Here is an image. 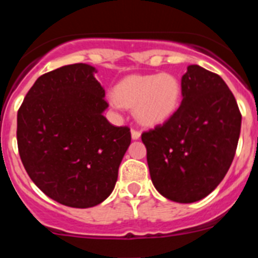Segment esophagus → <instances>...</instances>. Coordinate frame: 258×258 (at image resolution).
<instances>
[{
  "instance_id": "1",
  "label": "esophagus",
  "mask_w": 258,
  "mask_h": 258,
  "mask_svg": "<svg viewBox=\"0 0 258 258\" xmlns=\"http://www.w3.org/2000/svg\"><path fill=\"white\" fill-rule=\"evenodd\" d=\"M132 138H133V140H140V138H141V133H140V132L132 129Z\"/></svg>"
}]
</instances>
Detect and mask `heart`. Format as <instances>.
<instances>
[{
    "instance_id": "b5f03b06",
    "label": "heart",
    "mask_w": 258,
    "mask_h": 258,
    "mask_svg": "<svg viewBox=\"0 0 258 258\" xmlns=\"http://www.w3.org/2000/svg\"><path fill=\"white\" fill-rule=\"evenodd\" d=\"M182 89L170 74L133 75L117 84L111 104L134 108V117L145 126L168 121L178 109Z\"/></svg>"
}]
</instances>
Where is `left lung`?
I'll use <instances>...</instances> for the list:
<instances>
[{"instance_id":"obj_1","label":"left lung","mask_w":258,"mask_h":258,"mask_svg":"<svg viewBox=\"0 0 258 258\" xmlns=\"http://www.w3.org/2000/svg\"><path fill=\"white\" fill-rule=\"evenodd\" d=\"M177 112L142 134L155 188L166 199L195 203L226 175L240 136L241 115L229 86L198 64L182 76Z\"/></svg>"}]
</instances>
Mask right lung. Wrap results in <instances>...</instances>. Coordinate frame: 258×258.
I'll return each mask as SVG.
<instances>
[{
    "label": "right lung",
    "instance_id": "obj_1",
    "mask_svg": "<svg viewBox=\"0 0 258 258\" xmlns=\"http://www.w3.org/2000/svg\"><path fill=\"white\" fill-rule=\"evenodd\" d=\"M85 63L36 80L18 111L17 140L27 173L63 206L90 208L111 195L131 129L103 116L104 89Z\"/></svg>",
    "mask_w": 258,
    "mask_h": 258
}]
</instances>
